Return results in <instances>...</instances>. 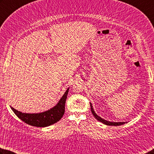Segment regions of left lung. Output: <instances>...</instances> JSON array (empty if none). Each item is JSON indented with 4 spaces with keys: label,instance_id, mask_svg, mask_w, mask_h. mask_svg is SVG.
<instances>
[{
    "label": "left lung",
    "instance_id": "1",
    "mask_svg": "<svg viewBox=\"0 0 154 154\" xmlns=\"http://www.w3.org/2000/svg\"><path fill=\"white\" fill-rule=\"evenodd\" d=\"M90 107H91V112H92V114H93V115L95 116V118H96L97 120V121H99L101 122H102V123H104L106 125H109V126H119V125H123V124L125 123V122H110V121H106V120L102 119V118H100V116H97V114L95 113L94 109H93V108H92V105H91V103H90Z\"/></svg>",
    "mask_w": 154,
    "mask_h": 154
}]
</instances>
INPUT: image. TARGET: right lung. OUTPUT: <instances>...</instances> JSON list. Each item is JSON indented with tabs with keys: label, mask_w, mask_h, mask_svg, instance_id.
Listing matches in <instances>:
<instances>
[{
	"label": "right lung",
	"mask_w": 154,
	"mask_h": 154,
	"mask_svg": "<svg viewBox=\"0 0 154 154\" xmlns=\"http://www.w3.org/2000/svg\"><path fill=\"white\" fill-rule=\"evenodd\" d=\"M69 89V88L66 89L63 96L61 97L60 101L54 107L48 111L44 112L37 114L23 113L15 110L11 106V108L12 109L17 116L22 121H23L25 123L37 127H48V126L59 121L64 115L65 110L66 99L67 97Z\"/></svg>",
	"instance_id": "1"
}]
</instances>
